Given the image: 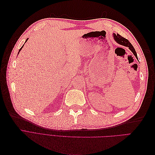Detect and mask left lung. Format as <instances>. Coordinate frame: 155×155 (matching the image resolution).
Returning a JSON list of instances; mask_svg holds the SVG:
<instances>
[{
    "mask_svg": "<svg viewBox=\"0 0 155 155\" xmlns=\"http://www.w3.org/2000/svg\"><path fill=\"white\" fill-rule=\"evenodd\" d=\"M112 35H113V38H114V41L116 42L117 43H118V44L120 45H122V46H127V47H128L129 49L133 53V54L134 55L136 58H137V59H138L137 54V52H136L135 49L134 48L133 45H131V43H130V42H129L127 39H125L124 37H121V36L119 34H117V35H116V34H114V33H113V34H112Z\"/></svg>",
    "mask_w": 155,
    "mask_h": 155,
    "instance_id": "1",
    "label": "left lung"
}]
</instances>
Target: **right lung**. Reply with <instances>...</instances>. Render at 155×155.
<instances>
[{
    "label": "right lung",
    "instance_id": "obj_1",
    "mask_svg": "<svg viewBox=\"0 0 155 155\" xmlns=\"http://www.w3.org/2000/svg\"><path fill=\"white\" fill-rule=\"evenodd\" d=\"M28 39H26V41H25V43H26V41H28ZM24 45H22V47H21V48H20V50H19V51H18V54H19V51H21V50H22V48H23V46H24Z\"/></svg>",
    "mask_w": 155,
    "mask_h": 155
}]
</instances>
